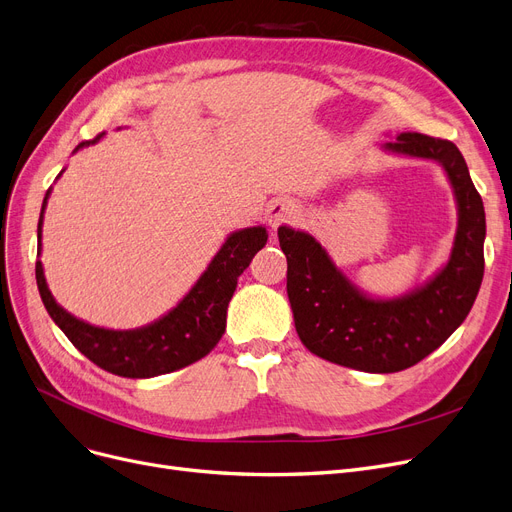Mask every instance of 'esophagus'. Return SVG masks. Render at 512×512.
<instances>
[{"instance_id": "34e87169", "label": "esophagus", "mask_w": 512, "mask_h": 512, "mask_svg": "<svg viewBox=\"0 0 512 512\" xmlns=\"http://www.w3.org/2000/svg\"><path fill=\"white\" fill-rule=\"evenodd\" d=\"M299 215V207L288 201V198H276L268 205V211H265V217L270 221V228L276 232L282 224H291V221Z\"/></svg>"}]
</instances>
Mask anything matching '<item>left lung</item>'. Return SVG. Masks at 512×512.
<instances>
[{
	"mask_svg": "<svg viewBox=\"0 0 512 512\" xmlns=\"http://www.w3.org/2000/svg\"><path fill=\"white\" fill-rule=\"evenodd\" d=\"M381 150L437 163L452 186L458 209L454 244L429 280L399 297H372L337 268L314 236L278 228L288 263L286 293L301 343L322 360L374 374L418 364L469 316L483 280L485 240L483 201L452 142L404 131Z\"/></svg>",
	"mask_w": 512,
	"mask_h": 512,
	"instance_id": "left-lung-1",
	"label": "left lung"
}]
</instances>
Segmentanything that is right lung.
Instances as JSON below:
<instances>
[{
  "label": "right lung",
  "instance_id": "1",
  "mask_svg": "<svg viewBox=\"0 0 512 512\" xmlns=\"http://www.w3.org/2000/svg\"><path fill=\"white\" fill-rule=\"evenodd\" d=\"M102 136L104 133L90 142H81L73 154L100 142ZM62 173L64 169L58 177ZM50 194L52 188L43 198L37 224V257H41L43 213H46ZM265 242H268L265 226L232 232L207 265V270L198 276L194 286L175 307L154 322L131 330L94 326L69 314L50 293L41 259L35 263V278L50 318L87 360H92L106 372L125 376V379H152V376L198 362L219 343L226 330L228 305L236 291L238 276L249 268L251 259L265 247Z\"/></svg>",
  "mask_w": 512,
  "mask_h": 512
}]
</instances>
